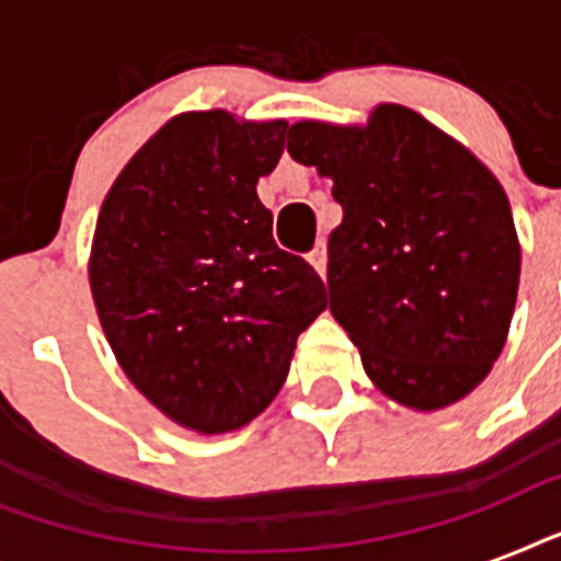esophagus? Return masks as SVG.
Masks as SVG:
<instances>
[{"instance_id":"1","label":"esophagus","mask_w":561,"mask_h":561,"mask_svg":"<svg viewBox=\"0 0 561 561\" xmlns=\"http://www.w3.org/2000/svg\"><path fill=\"white\" fill-rule=\"evenodd\" d=\"M308 262H311V267H314L320 276H325V262H329V255H325V241H320V244L308 253Z\"/></svg>"}]
</instances>
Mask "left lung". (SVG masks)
<instances>
[{
  "label": "left lung",
  "mask_w": 561,
  "mask_h": 561,
  "mask_svg": "<svg viewBox=\"0 0 561 561\" xmlns=\"http://www.w3.org/2000/svg\"><path fill=\"white\" fill-rule=\"evenodd\" d=\"M288 153L332 178L329 311L369 381L413 410L489 375L513 323L522 247L495 174L427 118L378 104L367 125L297 122Z\"/></svg>",
  "instance_id": "obj_1"
}]
</instances>
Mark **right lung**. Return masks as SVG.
Segmentation results:
<instances>
[{
	"instance_id": "1",
	"label": "right lung",
	"mask_w": 561,
	"mask_h": 561,
	"mask_svg": "<svg viewBox=\"0 0 561 561\" xmlns=\"http://www.w3.org/2000/svg\"><path fill=\"white\" fill-rule=\"evenodd\" d=\"M285 134L282 118L180 113L101 203L90 253L101 329L136 390L197 434L253 422L329 306L314 267L276 247L255 194Z\"/></svg>"
}]
</instances>
